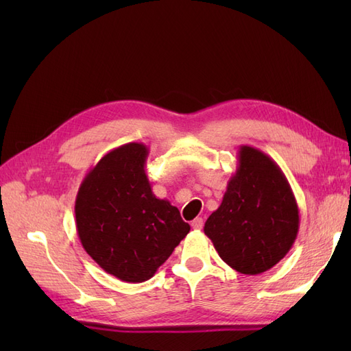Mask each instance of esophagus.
<instances>
[{
  "instance_id": "obj_1",
  "label": "esophagus",
  "mask_w": 351,
  "mask_h": 351,
  "mask_svg": "<svg viewBox=\"0 0 351 351\" xmlns=\"http://www.w3.org/2000/svg\"><path fill=\"white\" fill-rule=\"evenodd\" d=\"M192 228L193 230H202L204 228V219L202 218H196L192 221Z\"/></svg>"
}]
</instances>
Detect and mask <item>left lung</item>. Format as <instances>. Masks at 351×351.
<instances>
[{
  "instance_id": "1",
  "label": "left lung",
  "mask_w": 351,
  "mask_h": 351,
  "mask_svg": "<svg viewBox=\"0 0 351 351\" xmlns=\"http://www.w3.org/2000/svg\"><path fill=\"white\" fill-rule=\"evenodd\" d=\"M239 165L221 205L205 222L219 258L240 274L275 267L299 232V206L289 180L267 154L240 146Z\"/></svg>"
}]
</instances>
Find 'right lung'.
<instances>
[{"instance_id": "add662e5", "label": "right lung", "mask_w": 351, "mask_h": 351, "mask_svg": "<svg viewBox=\"0 0 351 351\" xmlns=\"http://www.w3.org/2000/svg\"><path fill=\"white\" fill-rule=\"evenodd\" d=\"M147 155L137 142L105 154L83 178L74 204L83 249L124 282L151 280L190 231L178 209L154 195Z\"/></svg>"}]
</instances>
